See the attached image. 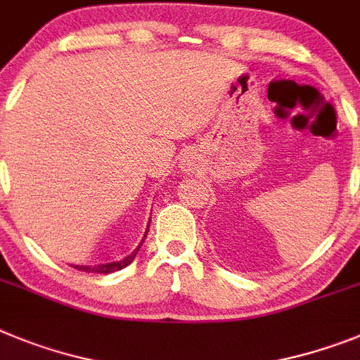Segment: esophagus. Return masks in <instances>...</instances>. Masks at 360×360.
<instances>
[{
	"label": "esophagus",
	"instance_id": "obj_1",
	"mask_svg": "<svg viewBox=\"0 0 360 360\" xmlns=\"http://www.w3.org/2000/svg\"><path fill=\"white\" fill-rule=\"evenodd\" d=\"M181 172L186 174V176H190V174L195 172V162H193L192 158H184L183 161H181Z\"/></svg>",
	"mask_w": 360,
	"mask_h": 360
}]
</instances>
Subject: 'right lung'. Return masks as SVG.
<instances>
[{
    "mask_svg": "<svg viewBox=\"0 0 360 360\" xmlns=\"http://www.w3.org/2000/svg\"><path fill=\"white\" fill-rule=\"evenodd\" d=\"M148 228H150V221H148V226H146L145 230V236H143L141 243L137 245V248L134 250L132 254L127 255L124 259H121V261H114V262H105V264H94V266H83V264H74V268H77V270H83V271H89V274H114V271H120L123 270V268H127L130 262L136 259L137 252H139V248H141V245L145 243L146 239V233H148Z\"/></svg>",
    "mask_w": 360,
    "mask_h": 360,
    "instance_id": "obj_1",
    "label": "right lung"
}]
</instances>
